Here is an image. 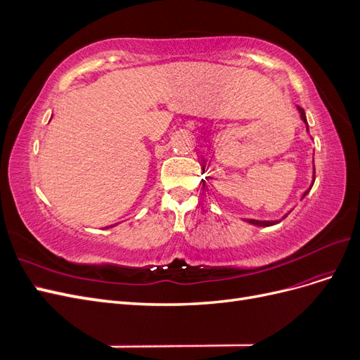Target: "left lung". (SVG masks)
Segmentation results:
<instances>
[{
  "mask_svg": "<svg viewBox=\"0 0 360 360\" xmlns=\"http://www.w3.org/2000/svg\"><path fill=\"white\" fill-rule=\"evenodd\" d=\"M297 110H299V112H300V117H302L303 122L307 123V115H304L303 108L297 106ZM307 130H308V123H307ZM308 132H309V130H308ZM312 184H314V181H312ZM307 193H308V191L303 193V197H304V195H307ZM284 217H287V214H285ZM248 222H249V224H254V225H258V226H270V225H275V224H278L279 221H255V219H248Z\"/></svg>",
  "mask_w": 360,
  "mask_h": 360,
  "instance_id": "1",
  "label": "left lung"
}]
</instances>
